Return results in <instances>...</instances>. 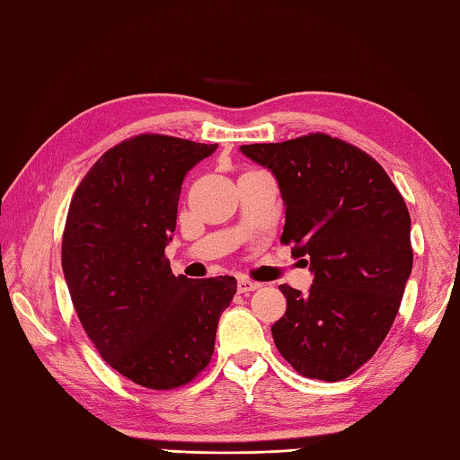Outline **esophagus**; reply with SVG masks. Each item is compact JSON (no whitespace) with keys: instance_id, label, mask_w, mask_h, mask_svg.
Segmentation results:
<instances>
[{"instance_id":"1","label":"esophagus","mask_w":460,"mask_h":460,"mask_svg":"<svg viewBox=\"0 0 460 460\" xmlns=\"http://www.w3.org/2000/svg\"><path fill=\"white\" fill-rule=\"evenodd\" d=\"M260 286H262V284L250 280V279H238V292H240V294L254 292V290L260 288Z\"/></svg>"}]
</instances>
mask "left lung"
<instances>
[{"instance_id":"8db88e82","label":"left lung","mask_w":460,"mask_h":460,"mask_svg":"<svg viewBox=\"0 0 460 460\" xmlns=\"http://www.w3.org/2000/svg\"><path fill=\"white\" fill-rule=\"evenodd\" d=\"M240 150L279 180L280 242L314 272L308 294L279 286L276 349L306 378L350 376L391 331L412 270L404 198L375 158L341 137L316 132Z\"/></svg>"}]
</instances>
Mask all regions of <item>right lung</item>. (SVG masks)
<instances>
[{
  "label": "right lung",
  "instance_id": "right-lung-1",
  "mask_svg": "<svg viewBox=\"0 0 460 460\" xmlns=\"http://www.w3.org/2000/svg\"><path fill=\"white\" fill-rule=\"evenodd\" d=\"M218 144L140 134L93 164L69 202L62 268L77 318L100 357L152 391L194 380L236 294L234 276H174L166 246L181 181Z\"/></svg>",
  "mask_w": 460,
  "mask_h": 460
}]
</instances>
